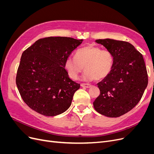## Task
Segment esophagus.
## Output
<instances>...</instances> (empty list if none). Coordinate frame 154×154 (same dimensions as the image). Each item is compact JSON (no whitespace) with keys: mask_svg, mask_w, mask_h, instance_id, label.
Returning a JSON list of instances; mask_svg holds the SVG:
<instances>
[{"mask_svg":"<svg viewBox=\"0 0 154 154\" xmlns=\"http://www.w3.org/2000/svg\"><path fill=\"white\" fill-rule=\"evenodd\" d=\"M81 86L85 88H90L91 87V85L88 84V83H81Z\"/></svg>","mask_w":154,"mask_h":154,"instance_id":"1","label":"esophagus"}]
</instances>
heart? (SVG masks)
Masks as SVG:
<instances>
[{"label": "heart", "mask_w": 154, "mask_h": 154, "mask_svg": "<svg viewBox=\"0 0 154 154\" xmlns=\"http://www.w3.org/2000/svg\"><path fill=\"white\" fill-rule=\"evenodd\" d=\"M113 65L114 57L109 51L89 45L78 50L74 58H67L63 67L72 80H77L84 67L83 80L92 81L96 79L100 81L110 74Z\"/></svg>", "instance_id": "1"}]
</instances>
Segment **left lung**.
Listing matches in <instances>:
<instances>
[{
    "label": "left lung",
    "instance_id": "left-lung-1",
    "mask_svg": "<svg viewBox=\"0 0 154 154\" xmlns=\"http://www.w3.org/2000/svg\"><path fill=\"white\" fill-rule=\"evenodd\" d=\"M114 57L110 74L97 83L100 94L93 102L97 112L118 118L131 110L140 101L148 85L143 55L127 42L98 39Z\"/></svg>",
    "mask_w": 154,
    "mask_h": 154
}]
</instances>
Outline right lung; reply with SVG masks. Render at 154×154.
Segmentation results:
<instances>
[{"mask_svg": "<svg viewBox=\"0 0 154 154\" xmlns=\"http://www.w3.org/2000/svg\"><path fill=\"white\" fill-rule=\"evenodd\" d=\"M82 42L70 37H47L23 52L16 83L29 108L45 116L60 114L69 108L80 85L70 79L63 65Z\"/></svg>", "mask_w": 154, "mask_h": 154, "instance_id": "obj_1", "label": "right lung"}]
</instances>
